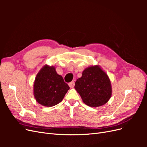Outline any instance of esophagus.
<instances>
[{
	"mask_svg": "<svg viewBox=\"0 0 147 147\" xmlns=\"http://www.w3.org/2000/svg\"><path fill=\"white\" fill-rule=\"evenodd\" d=\"M74 85H75V82H70V83H69V87L71 88H74Z\"/></svg>",
	"mask_w": 147,
	"mask_h": 147,
	"instance_id": "obj_1",
	"label": "esophagus"
}]
</instances>
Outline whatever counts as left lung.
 Here are the masks:
<instances>
[{
  "mask_svg": "<svg viewBox=\"0 0 147 147\" xmlns=\"http://www.w3.org/2000/svg\"><path fill=\"white\" fill-rule=\"evenodd\" d=\"M75 89L84 103L92 107L105 104L112 93L110 78L99 65L84 69L82 77L75 82Z\"/></svg>",
  "mask_w": 147,
  "mask_h": 147,
  "instance_id": "obj_1",
  "label": "left lung"
}]
</instances>
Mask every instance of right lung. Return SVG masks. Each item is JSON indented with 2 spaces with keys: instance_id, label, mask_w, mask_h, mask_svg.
Masks as SVG:
<instances>
[{
  "instance_id": "1",
  "label": "right lung",
  "mask_w": 147,
  "mask_h": 147,
  "mask_svg": "<svg viewBox=\"0 0 147 147\" xmlns=\"http://www.w3.org/2000/svg\"><path fill=\"white\" fill-rule=\"evenodd\" d=\"M33 88L35 100L45 107L58 104L70 89L61 75L57 74L55 67L47 64L37 74Z\"/></svg>"
}]
</instances>
